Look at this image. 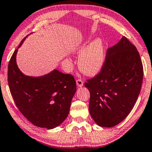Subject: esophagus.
I'll return each mask as SVG.
<instances>
[{
  "mask_svg": "<svg viewBox=\"0 0 152 152\" xmlns=\"http://www.w3.org/2000/svg\"><path fill=\"white\" fill-rule=\"evenodd\" d=\"M76 85L78 87H82L83 86V81L80 79H77L76 80Z\"/></svg>",
  "mask_w": 152,
  "mask_h": 152,
  "instance_id": "34e87169",
  "label": "esophagus"
}]
</instances>
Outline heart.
<instances>
[{
  "mask_svg": "<svg viewBox=\"0 0 152 152\" xmlns=\"http://www.w3.org/2000/svg\"><path fill=\"white\" fill-rule=\"evenodd\" d=\"M75 53L80 54L78 64L85 74L93 76L102 68L105 61V48L103 42L96 39L90 43L84 42L75 49Z\"/></svg>",
  "mask_w": 152,
  "mask_h": 152,
  "instance_id": "b5f03b06",
  "label": "heart"
}]
</instances>
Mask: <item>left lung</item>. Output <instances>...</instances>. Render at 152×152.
Wrapping results in <instances>:
<instances>
[{"instance_id":"1","label":"left lung","mask_w":152,"mask_h":152,"mask_svg":"<svg viewBox=\"0 0 152 152\" xmlns=\"http://www.w3.org/2000/svg\"><path fill=\"white\" fill-rule=\"evenodd\" d=\"M143 66L135 46L126 37L108 48L101 72L85 83L89 111L99 126L113 127L132 110L140 92Z\"/></svg>"}]
</instances>
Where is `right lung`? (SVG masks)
<instances>
[{
	"mask_svg": "<svg viewBox=\"0 0 152 152\" xmlns=\"http://www.w3.org/2000/svg\"><path fill=\"white\" fill-rule=\"evenodd\" d=\"M25 38L8 64L10 92L16 106L29 122L41 128H56L68 116L76 91V81L72 75L57 69L39 77L24 75L17 66L16 56Z\"/></svg>",
	"mask_w": 152,
	"mask_h": 152,
	"instance_id": "1",
	"label": "right lung"
}]
</instances>
